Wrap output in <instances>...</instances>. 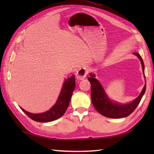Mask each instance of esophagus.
<instances>
[{
  "label": "esophagus",
  "instance_id": "34e87169",
  "mask_svg": "<svg viewBox=\"0 0 154 154\" xmlns=\"http://www.w3.org/2000/svg\"><path fill=\"white\" fill-rule=\"evenodd\" d=\"M88 73V71L85 68H81L77 71L76 77L78 80H83L86 77Z\"/></svg>",
  "mask_w": 154,
  "mask_h": 154
}]
</instances>
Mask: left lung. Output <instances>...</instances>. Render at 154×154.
I'll return each instance as SVG.
<instances>
[{
    "label": "left lung",
    "mask_w": 154,
    "mask_h": 154,
    "mask_svg": "<svg viewBox=\"0 0 154 154\" xmlns=\"http://www.w3.org/2000/svg\"><path fill=\"white\" fill-rule=\"evenodd\" d=\"M134 54L136 55L141 61L142 69L144 73V64L142 57L138 53H134ZM89 75L88 80L91 83V100L96 110L104 116L111 118V119H122L129 116L138 106L143 94L145 93L146 83L140 95L132 102L127 104H120L113 102L107 96L103 86L95 78V75L90 73Z\"/></svg>",
    "instance_id": "1"
}]
</instances>
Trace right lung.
<instances>
[{
	"label": "right lung",
	"instance_id": "add662e5",
	"mask_svg": "<svg viewBox=\"0 0 154 154\" xmlns=\"http://www.w3.org/2000/svg\"><path fill=\"white\" fill-rule=\"evenodd\" d=\"M75 88V75H73L71 77L65 80L57 100L50 110L43 113L33 114L27 112L22 108L21 109L31 119L36 122H48L55 120L63 116L66 111Z\"/></svg>",
	"mask_w": 154,
	"mask_h": 154
}]
</instances>
